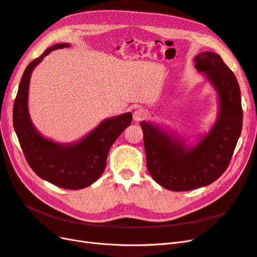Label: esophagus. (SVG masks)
Returning <instances> with one entry per match:
<instances>
[{
	"instance_id": "1",
	"label": "esophagus",
	"mask_w": 257,
	"mask_h": 257,
	"mask_svg": "<svg viewBox=\"0 0 257 257\" xmlns=\"http://www.w3.org/2000/svg\"><path fill=\"white\" fill-rule=\"evenodd\" d=\"M148 116V111L146 109H143V108H138L133 113V118L135 121H141L143 119H146Z\"/></svg>"
}]
</instances>
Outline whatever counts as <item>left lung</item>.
Listing matches in <instances>:
<instances>
[{"mask_svg": "<svg viewBox=\"0 0 257 257\" xmlns=\"http://www.w3.org/2000/svg\"><path fill=\"white\" fill-rule=\"evenodd\" d=\"M198 73L217 97L215 122L190 142L178 132L141 121L147 168L163 188L181 192L214 182L226 170L242 130L239 83L219 54L204 51L194 59Z\"/></svg>", "mask_w": 257, "mask_h": 257, "instance_id": "left-lung-1", "label": "left lung"}]
</instances>
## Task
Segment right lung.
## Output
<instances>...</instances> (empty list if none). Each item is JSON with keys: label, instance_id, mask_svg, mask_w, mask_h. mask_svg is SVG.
Masks as SVG:
<instances>
[{"label": "right lung", "instance_id": "obj_1", "mask_svg": "<svg viewBox=\"0 0 257 257\" xmlns=\"http://www.w3.org/2000/svg\"><path fill=\"white\" fill-rule=\"evenodd\" d=\"M69 46L68 43L53 45L27 66L14 103L13 121L22 151L33 172L62 189L80 190L102 176L110 147L131 125L132 113L107 118L79 141L68 144L54 142L37 131L29 112L31 75L51 51Z\"/></svg>", "mask_w": 257, "mask_h": 257}]
</instances>
